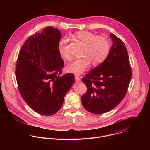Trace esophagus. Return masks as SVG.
Masks as SVG:
<instances>
[{"mask_svg": "<svg viewBox=\"0 0 150 150\" xmlns=\"http://www.w3.org/2000/svg\"><path fill=\"white\" fill-rule=\"evenodd\" d=\"M75 81H77V82L80 81V78H79V76H78L77 75H76V76H75Z\"/></svg>", "mask_w": 150, "mask_h": 150, "instance_id": "esophagus-1", "label": "esophagus"}]
</instances>
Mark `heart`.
Returning <instances> with one entry per match:
<instances>
[{"label":"heart","mask_w":150,"mask_h":150,"mask_svg":"<svg viewBox=\"0 0 150 150\" xmlns=\"http://www.w3.org/2000/svg\"><path fill=\"white\" fill-rule=\"evenodd\" d=\"M74 37L85 46L82 57L75 59L68 63L66 67L68 72L76 75L83 74L91 65H94L103 63L108 57L110 51L109 41L103 37H97L94 34L86 31H78ZM68 40L67 37L62 38L59 42L58 51L61 57L68 59L69 54L67 50Z\"/></svg>","instance_id":"obj_1"}]
</instances>
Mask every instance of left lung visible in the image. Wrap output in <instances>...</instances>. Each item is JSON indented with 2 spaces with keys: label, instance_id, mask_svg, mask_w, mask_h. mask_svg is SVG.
<instances>
[{
  "label": "left lung",
  "instance_id": "obj_1",
  "mask_svg": "<svg viewBox=\"0 0 150 150\" xmlns=\"http://www.w3.org/2000/svg\"><path fill=\"white\" fill-rule=\"evenodd\" d=\"M113 45L105 60L82 78L87 87L82 96L85 109L94 114L107 113L123 99L132 77L131 68L124 42L112 33Z\"/></svg>",
  "mask_w": 150,
  "mask_h": 150
}]
</instances>
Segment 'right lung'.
<instances>
[{
    "instance_id": "right-lung-1",
    "label": "right lung",
    "mask_w": 150,
    "mask_h": 150,
    "mask_svg": "<svg viewBox=\"0 0 150 150\" xmlns=\"http://www.w3.org/2000/svg\"><path fill=\"white\" fill-rule=\"evenodd\" d=\"M60 37L58 29L47 27L27 40L16 61L15 75L21 96L33 110L45 116L60 109L75 82L72 74L60 76L63 67L58 51Z\"/></svg>"
}]
</instances>
